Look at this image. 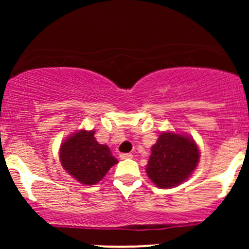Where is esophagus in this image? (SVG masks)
Wrapping results in <instances>:
<instances>
[{
	"label": "esophagus",
	"instance_id": "obj_1",
	"mask_svg": "<svg viewBox=\"0 0 249 249\" xmlns=\"http://www.w3.org/2000/svg\"><path fill=\"white\" fill-rule=\"evenodd\" d=\"M119 157H121V159H132L133 154L132 153H122Z\"/></svg>",
	"mask_w": 249,
	"mask_h": 249
}]
</instances>
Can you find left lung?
<instances>
[{
    "label": "left lung",
    "mask_w": 249,
    "mask_h": 249,
    "mask_svg": "<svg viewBox=\"0 0 249 249\" xmlns=\"http://www.w3.org/2000/svg\"><path fill=\"white\" fill-rule=\"evenodd\" d=\"M199 150L193 139L173 132H164L151 148L146 173L160 188L178 186L196 170Z\"/></svg>",
    "instance_id": "obj_1"
}]
</instances>
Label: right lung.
<instances>
[{"mask_svg":"<svg viewBox=\"0 0 249 249\" xmlns=\"http://www.w3.org/2000/svg\"><path fill=\"white\" fill-rule=\"evenodd\" d=\"M62 166L84 185H95L118 160L107 145L98 144L95 131L81 130L69 137L59 152Z\"/></svg>","mask_w":249,"mask_h":249,"instance_id":"obj_1","label":"right lung"}]
</instances>
